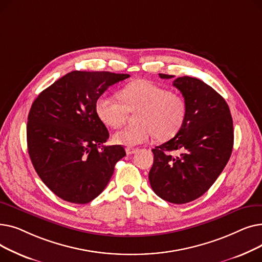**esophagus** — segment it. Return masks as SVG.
<instances>
[{
  "label": "esophagus",
  "mask_w": 262,
  "mask_h": 262,
  "mask_svg": "<svg viewBox=\"0 0 262 262\" xmlns=\"http://www.w3.org/2000/svg\"><path fill=\"white\" fill-rule=\"evenodd\" d=\"M125 150H126V153L128 154V155H132V154H135V153H137L138 152V148H136V147H126L125 148Z\"/></svg>",
  "instance_id": "34e87169"
}]
</instances>
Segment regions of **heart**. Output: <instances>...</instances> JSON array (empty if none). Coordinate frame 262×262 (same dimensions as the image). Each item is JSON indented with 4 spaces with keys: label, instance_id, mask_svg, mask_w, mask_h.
I'll use <instances>...</instances> for the list:
<instances>
[{
    "label": "heart",
    "instance_id": "heart-1",
    "mask_svg": "<svg viewBox=\"0 0 262 262\" xmlns=\"http://www.w3.org/2000/svg\"><path fill=\"white\" fill-rule=\"evenodd\" d=\"M121 101L103 94L95 102V112L105 125L118 128L136 113V125L118 130L114 141L134 146L152 138L167 141L182 129L187 117V103L182 95L170 92L149 80L130 82L119 92Z\"/></svg>",
    "mask_w": 262,
    "mask_h": 262
}]
</instances>
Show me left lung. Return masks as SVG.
Segmentation results:
<instances>
[{"mask_svg":"<svg viewBox=\"0 0 262 262\" xmlns=\"http://www.w3.org/2000/svg\"><path fill=\"white\" fill-rule=\"evenodd\" d=\"M173 86L187 103L186 121L174 138L152 149L148 181L162 200L186 204L202 196L222 173L231 155L233 126L227 103L204 81L183 76ZM171 151L179 154L173 157Z\"/></svg>","mask_w":262,"mask_h":262,"instance_id":"1","label":"left lung"}]
</instances>
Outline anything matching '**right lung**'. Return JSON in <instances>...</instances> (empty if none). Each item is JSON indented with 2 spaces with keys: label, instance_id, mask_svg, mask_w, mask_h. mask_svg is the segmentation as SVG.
Instances as JSON below:
<instances>
[{
  "label": "right lung",
  "instance_id": "right-lung-1",
  "mask_svg": "<svg viewBox=\"0 0 262 262\" xmlns=\"http://www.w3.org/2000/svg\"><path fill=\"white\" fill-rule=\"evenodd\" d=\"M127 77L72 71L34 101L27 118V149L41 181L63 201L94 200L126 155L122 145H104L109 133L96 115L95 102L108 87Z\"/></svg>",
  "mask_w": 262,
  "mask_h": 262
}]
</instances>
